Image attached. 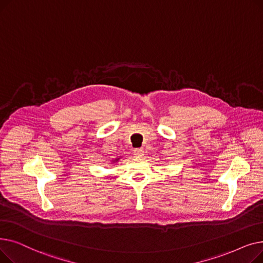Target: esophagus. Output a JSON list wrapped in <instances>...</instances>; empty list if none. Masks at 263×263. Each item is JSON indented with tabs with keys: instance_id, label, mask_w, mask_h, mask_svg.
I'll use <instances>...</instances> for the list:
<instances>
[{
	"instance_id": "34e87169",
	"label": "esophagus",
	"mask_w": 263,
	"mask_h": 263,
	"mask_svg": "<svg viewBox=\"0 0 263 263\" xmlns=\"http://www.w3.org/2000/svg\"><path fill=\"white\" fill-rule=\"evenodd\" d=\"M134 156L136 158H142L144 156V150L142 148H136L134 149Z\"/></svg>"
}]
</instances>
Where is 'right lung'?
Wrapping results in <instances>:
<instances>
[{"mask_svg": "<svg viewBox=\"0 0 263 263\" xmlns=\"http://www.w3.org/2000/svg\"><path fill=\"white\" fill-rule=\"evenodd\" d=\"M118 160H119V158H118V159H115V160H114V161H113V163H115V162H117V161H118Z\"/></svg>", "mask_w": 263, "mask_h": 263, "instance_id": "obj_1", "label": "right lung"}]
</instances>
